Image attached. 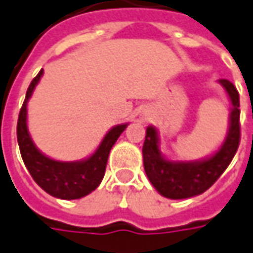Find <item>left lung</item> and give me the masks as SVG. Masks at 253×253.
I'll use <instances>...</instances> for the list:
<instances>
[{
	"mask_svg": "<svg viewBox=\"0 0 253 253\" xmlns=\"http://www.w3.org/2000/svg\"><path fill=\"white\" fill-rule=\"evenodd\" d=\"M232 103L229 130L219 151L203 161H169L161 157L159 136L154 127H147L143 146V163L150 182L163 195L171 200H182L203 194L214 184L226 170L235 156L241 141L239 123V93L234 83L219 79Z\"/></svg>",
	"mask_w": 253,
	"mask_h": 253,
	"instance_id": "left-lung-1",
	"label": "left lung"
}]
</instances>
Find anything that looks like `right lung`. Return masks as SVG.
<instances>
[{
	"label": "right lung",
	"mask_w": 253,
	"mask_h": 253,
	"mask_svg": "<svg viewBox=\"0 0 253 253\" xmlns=\"http://www.w3.org/2000/svg\"><path fill=\"white\" fill-rule=\"evenodd\" d=\"M43 71L32 79L27 90L24 105L19 110L17 138L25 167L39 187L50 195L62 200H78L90 194L103 180L109 153L127 125L113 127L103 138L92 157L83 161L63 163L43 156L29 137L27 127V103Z\"/></svg>",
	"instance_id": "1"
}]
</instances>
